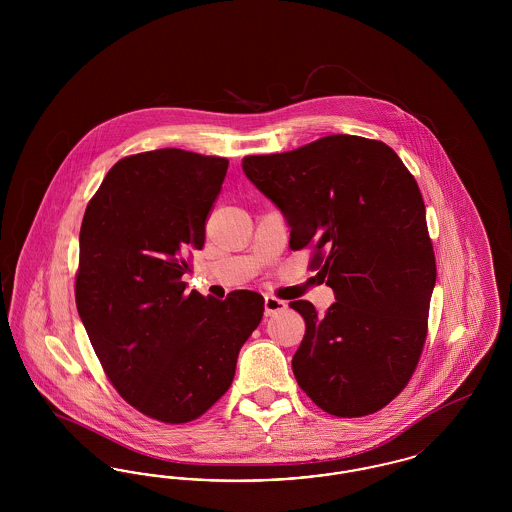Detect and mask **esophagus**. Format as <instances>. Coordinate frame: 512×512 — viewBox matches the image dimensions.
Masks as SVG:
<instances>
[{"instance_id": "obj_1", "label": "esophagus", "mask_w": 512, "mask_h": 512, "mask_svg": "<svg viewBox=\"0 0 512 512\" xmlns=\"http://www.w3.org/2000/svg\"><path fill=\"white\" fill-rule=\"evenodd\" d=\"M288 309V303L278 297H265V317H274Z\"/></svg>"}]
</instances>
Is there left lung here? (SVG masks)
<instances>
[{"label": "left lung", "mask_w": 512, "mask_h": 512, "mask_svg": "<svg viewBox=\"0 0 512 512\" xmlns=\"http://www.w3.org/2000/svg\"><path fill=\"white\" fill-rule=\"evenodd\" d=\"M245 176L288 220L293 251L336 293L322 315L309 301L293 355L299 388L341 418L384 409L420 361L436 255L413 174L378 140L334 134L284 153L247 155Z\"/></svg>", "instance_id": "1"}]
</instances>
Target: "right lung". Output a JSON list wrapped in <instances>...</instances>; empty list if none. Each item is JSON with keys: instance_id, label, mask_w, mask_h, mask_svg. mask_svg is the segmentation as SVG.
Returning a JSON list of instances; mask_svg holds the SVG:
<instances>
[{"instance_id": "1", "label": "right lung", "mask_w": 512, "mask_h": 512, "mask_svg": "<svg viewBox=\"0 0 512 512\" xmlns=\"http://www.w3.org/2000/svg\"><path fill=\"white\" fill-rule=\"evenodd\" d=\"M228 159L176 147L128 155L80 226L76 309L105 376L136 411L165 424L207 413L234 380L265 299L186 293Z\"/></svg>"}]
</instances>
